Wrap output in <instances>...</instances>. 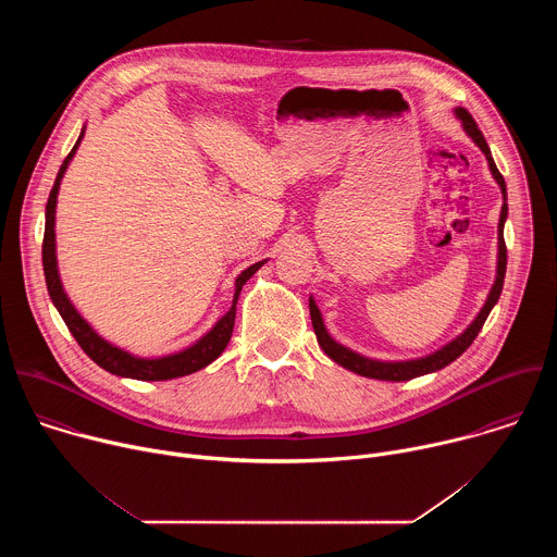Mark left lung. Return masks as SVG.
<instances>
[{"label": "left lung", "mask_w": 557, "mask_h": 557, "mask_svg": "<svg viewBox=\"0 0 557 557\" xmlns=\"http://www.w3.org/2000/svg\"><path fill=\"white\" fill-rule=\"evenodd\" d=\"M456 116L462 121V127L465 132L473 138V143L479 145L483 149V153L487 156V163H490V170L496 178V183L500 185V191H503V211H500V222H498V275H496V284L492 286V293L483 306V310L479 312V317L471 322V326L460 335L456 337L451 344H447L445 348L436 350L434 355L430 357H423V359H414V361H374V359H366L348 348H344L342 344H337L324 329V322H322V312L320 308L314 306L312 299H308V306H310V320H312V329H314V335H317V342H320L322 350L339 366H344L346 370L355 372V374H361V376H370V379H381V381H408V379H414V376H421V374H428V372H436L445 366H449L454 359H458L475 339V335L481 333L485 320L490 317L492 308L496 306V301L500 299V293H503V284H505V271H507V247H505V235H503V228H505V220H507V187H505V178L503 174L498 172L494 158H492V151H490V145L483 136V132L479 129V125L473 123L471 114L462 108L456 110Z\"/></svg>", "instance_id": "left-lung-1"}]
</instances>
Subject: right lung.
Instances as JSON below:
<instances>
[{"instance_id":"add662e5","label":"right lung","mask_w":557,"mask_h":557,"mask_svg":"<svg viewBox=\"0 0 557 557\" xmlns=\"http://www.w3.org/2000/svg\"><path fill=\"white\" fill-rule=\"evenodd\" d=\"M86 132V127H84ZM78 136V140L74 143L72 151L65 156V161L54 178V185L50 189L48 196V205H46V231H44V247H41V260H44V275H46V286L50 293L52 304L57 306L59 314L63 317V322L67 326V331L72 333V337L76 339V344L84 348V352L103 370L116 374V376H127V379H138V381H168V379H176V376H185L191 374L205 366H209L213 359H218L222 355V350L226 348L231 333H233V324H235V304L237 297H240L243 286L247 284V280L264 264V262H256L253 267H249L247 271H243L235 280V295H233V304L228 308V312L222 317V320L200 339L196 342L191 348L170 355V357H161V359H138L112 344H108L106 339H101L90 324L84 320L82 314L74 310V306L70 304L67 295L63 293L61 280H59V271H57V256H54V207H57V194H59V185L63 178V172L67 168V163L72 161V156L84 138Z\"/></svg>"}]
</instances>
